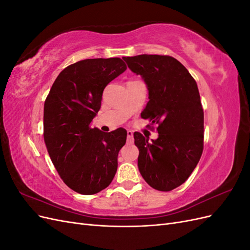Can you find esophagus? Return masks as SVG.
<instances>
[{"label": "esophagus", "instance_id": "34e87169", "mask_svg": "<svg viewBox=\"0 0 250 250\" xmlns=\"http://www.w3.org/2000/svg\"><path fill=\"white\" fill-rule=\"evenodd\" d=\"M133 141V132L131 130L127 131V142L128 143H132Z\"/></svg>", "mask_w": 250, "mask_h": 250}]
</instances>
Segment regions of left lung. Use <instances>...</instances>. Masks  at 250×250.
<instances>
[{
  "instance_id": "1",
  "label": "left lung",
  "mask_w": 250,
  "mask_h": 250,
  "mask_svg": "<svg viewBox=\"0 0 250 250\" xmlns=\"http://www.w3.org/2000/svg\"><path fill=\"white\" fill-rule=\"evenodd\" d=\"M123 59L145 80L149 101L142 116L151 125H157L155 141L133 133L140 150L139 170L151 188L172 191L190 177L203 151L204 117L197 83L169 55L142 54Z\"/></svg>"
}]
</instances>
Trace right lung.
<instances>
[{
  "mask_svg": "<svg viewBox=\"0 0 250 250\" xmlns=\"http://www.w3.org/2000/svg\"><path fill=\"white\" fill-rule=\"evenodd\" d=\"M127 69L119 57L80 60L63 69L44 101L43 140L63 183L82 195L107 188L126 143L123 128L105 133L92 128L103 90Z\"/></svg>",
  "mask_w": 250,
  "mask_h": 250,
  "instance_id": "right-lung-1",
  "label": "right lung"
}]
</instances>
